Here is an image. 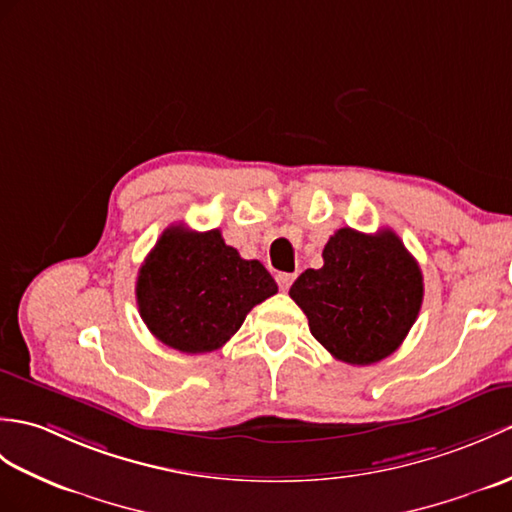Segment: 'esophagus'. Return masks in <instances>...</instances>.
Returning a JSON list of instances; mask_svg holds the SVG:
<instances>
[{"instance_id": "obj_1", "label": "esophagus", "mask_w": 512, "mask_h": 512, "mask_svg": "<svg viewBox=\"0 0 512 512\" xmlns=\"http://www.w3.org/2000/svg\"><path fill=\"white\" fill-rule=\"evenodd\" d=\"M294 279H296V275H290V272H279V275H277L279 288H281V290H288Z\"/></svg>"}]
</instances>
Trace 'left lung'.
<instances>
[{
  "label": "left lung",
  "mask_w": 512,
  "mask_h": 512,
  "mask_svg": "<svg viewBox=\"0 0 512 512\" xmlns=\"http://www.w3.org/2000/svg\"><path fill=\"white\" fill-rule=\"evenodd\" d=\"M323 268H307L290 296L312 336L347 364H375L399 349L419 316L423 275L395 231L344 227L329 237Z\"/></svg>",
  "instance_id": "obj_1"
}]
</instances>
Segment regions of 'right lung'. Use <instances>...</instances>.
I'll return each instance as SVG.
<instances>
[{"label":"right lung","instance_id":"right-lung-1","mask_svg":"<svg viewBox=\"0 0 512 512\" xmlns=\"http://www.w3.org/2000/svg\"><path fill=\"white\" fill-rule=\"evenodd\" d=\"M137 305L152 336L183 353L220 349L255 305L277 294L257 259H242L218 229H165L139 268Z\"/></svg>","mask_w":512,"mask_h":512}]
</instances>
